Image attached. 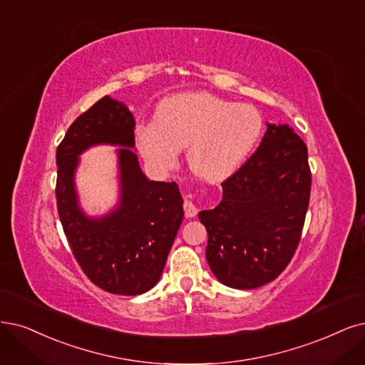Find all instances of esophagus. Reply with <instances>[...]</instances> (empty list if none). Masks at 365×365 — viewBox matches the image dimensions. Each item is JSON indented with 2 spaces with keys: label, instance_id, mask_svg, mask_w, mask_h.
<instances>
[{
  "label": "esophagus",
  "instance_id": "esophagus-1",
  "mask_svg": "<svg viewBox=\"0 0 365 365\" xmlns=\"http://www.w3.org/2000/svg\"><path fill=\"white\" fill-rule=\"evenodd\" d=\"M183 209H185V215H186V218H194L195 215L198 213V209H197V206L192 203L191 200H185V203H183Z\"/></svg>",
  "mask_w": 365,
  "mask_h": 365
}]
</instances>
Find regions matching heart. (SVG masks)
<instances>
[{
  "instance_id": "b5f03b06",
  "label": "heart",
  "mask_w": 365,
  "mask_h": 365,
  "mask_svg": "<svg viewBox=\"0 0 365 365\" xmlns=\"http://www.w3.org/2000/svg\"><path fill=\"white\" fill-rule=\"evenodd\" d=\"M263 117L251 105L205 91L179 93L160 102L155 123L137 129L143 156L168 170L187 147V165L198 179L222 182L235 174L257 145Z\"/></svg>"
}]
</instances>
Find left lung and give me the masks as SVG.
Wrapping results in <instances>:
<instances>
[{
    "instance_id": "obj_1",
    "label": "left lung",
    "mask_w": 365,
    "mask_h": 365,
    "mask_svg": "<svg viewBox=\"0 0 365 365\" xmlns=\"http://www.w3.org/2000/svg\"><path fill=\"white\" fill-rule=\"evenodd\" d=\"M309 190L305 143L289 125L267 123L257 150L222 183L221 203L198 213L220 282L255 289L284 271L301 240Z\"/></svg>"
}]
</instances>
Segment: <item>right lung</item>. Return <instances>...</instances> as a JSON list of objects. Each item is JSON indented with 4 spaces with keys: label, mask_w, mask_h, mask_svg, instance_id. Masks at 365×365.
I'll use <instances>...</instances> for the list:
<instances>
[{
    "label": "right lung",
    "mask_w": 365,
    "mask_h": 365,
    "mask_svg": "<svg viewBox=\"0 0 365 365\" xmlns=\"http://www.w3.org/2000/svg\"><path fill=\"white\" fill-rule=\"evenodd\" d=\"M133 128L129 108L105 96L73 121L57 148V207L75 259L98 287L125 296L156 286L185 215L175 182L145 178L132 150ZM101 143L120 147L119 203L88 217L78 206L74 173L78 156Z\"/></svg>",
    "instance_id": "add662e5"
}]
</instances>
